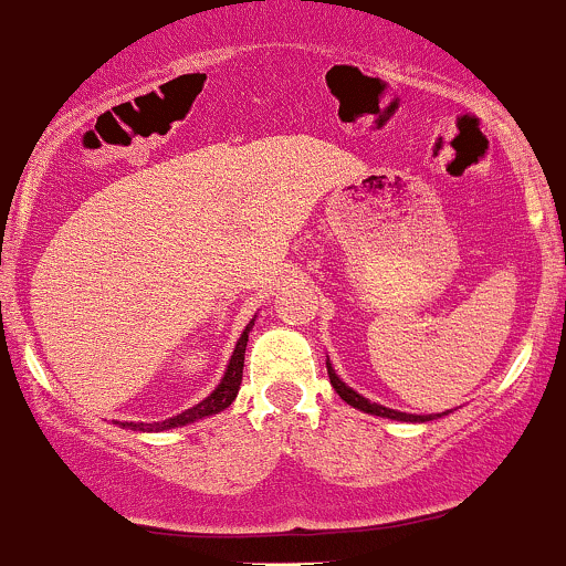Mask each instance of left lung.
I'll use <instances>...</instances> for the list:
<instances>
[{
  "mask_svg": "<svg viewBox=\"0 0 566 566\" xmlns=\"http://www.w3.org/2000/svg\"><path fill=\"white\" fill-rule=\"evenodd\" d=\"M326 369H329V380H332L334 391H337L339 397H343L345 402H348L350 407H358V410L369 412V416L391 418V421H421V423H423V421H431V418H434V416H410V412H399V410H391V407H382V405H378V402H369V399H364L361 394H356L354 388L345 386V382L337 378V373H334L329 361H326Z\"/></svg>",
  "mask_w": 566,
  "mask_h": 566,
  "instance_id": "8db88e82",
  "label": "left lung"
}]
</instances>
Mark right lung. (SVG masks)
<instances>
[{
  "instance_id": "obj_1",
  "label": "right lung",
  "mask_w": 566,
  "mask_h": 566,
  "mask_svg": "<svg viewBox=\"0 0 566 566\" xmlns=\"http://www.w3.org/2000/svg\"><path fill=\"white\" fill-rule=\"evenodd\" d=\"M253 321L245 326V332L240 334V339H237L234 345V354L229 358V367L227 373H223L221 382L216 386V391L210 394V397H205L202 402L193 405L191 410L180 412V416L175 418H167V421H159V423H120V427H129L135 431H164V429H175V427H186V423H193V421H202V418L208 416H216V412L227 410L229 405L234 402L237 391H240V382H242V367H245V345H248V332L253 329Z\"/></svg>"
}]
</instances>
